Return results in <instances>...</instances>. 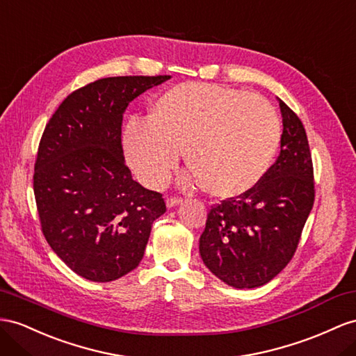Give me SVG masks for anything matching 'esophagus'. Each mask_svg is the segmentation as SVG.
I'll list each match as a JSON object with an SVG mask.
<instances>
[{"label": "esophagus", "instance_id": "34e87169", "mask_svg": "<svg viewBox=\"0 0 356 356\" xmlns=\"http://www.w3.org/2000/svg\"><path fill=\"white\" fill-rule=\"evenodd\" d=\"M181 203V198L180 197H168L167 198V207H175L177 204Z\"/></svg>", "mask_w": 356, "mask_h": 356}]
</instances>
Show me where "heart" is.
Instances as JSON below:
<instances>
[{"label": "heart", "instance_id": "b5f03b06", "mask_svg": "<svg viewBox=\"0 0 356 356\" xmlns=\"http://www.w3.org/2000/svg\"><path fill=\"white\" fill-rule=\"evenodd\" d=\"M280 120L265 99L218 84L185 83L154 100L150 120L124 132V154L145 186L159 188L180 150L193 168L185 184L215 197H238L256 186L280 145Z\"/></svg>", "mask_w": 356, "mask_h": 356}]
</instances>
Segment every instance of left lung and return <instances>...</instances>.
I'll list each match as a JSON object with an SVG mask.
<instances>
[{
    "label": "left lung",
    "instance_id": "obj_1",
    "mask_svg": "<svg viewBox=\"0 0 356 356\" xmlns=\"http://www.w3.org/2000/svg\"><path fill=\"white\" fill-rule=\"evenodd\" d=\"M281 152L259 184L212 206L200 236V256L236 289L266 284L295 256L314 203V171L305 127L280 100Z\"/></svg>",
    "mask_w": 356,
    "mask_h": 356
}]
</instances>
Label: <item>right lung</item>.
Listing matches in <instances>:
<instances>
[{
	"label": "right lung",
	"mask_w": 356,
	"mask_h": 356,
	"mask_svg": "<svg viewBox=\"0 0 356 356\" xmlns=\"http://www.w3.org/2000/svg\"><path fill=\"white\" fill-rule=\"evenodd\" d=\"M111 76L70 93L40 138L33 188L44 239L78 275L114 281L140 265L162 194L132 179L122 122L129 102L170 79Z\"/></svg>",
	"instance_id": "add662e5"
}]
</instances>
